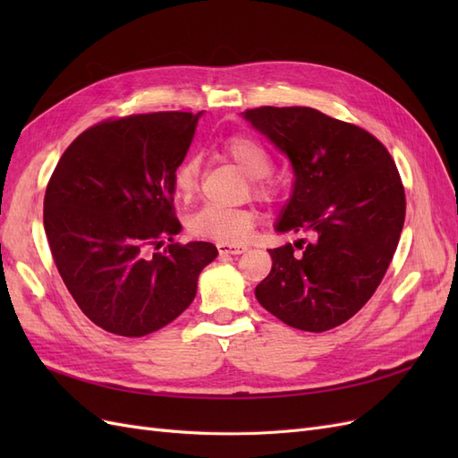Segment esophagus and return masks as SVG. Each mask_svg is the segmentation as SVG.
Returning <instances> with one entry per match:
<instances>
[{"instance_id": "obj_1", "label": "esophagus", "mask_w": 458, "mask_h": 458, "mask_svg": "<svg viewBox=\"0 0 458 458\" xmlns=\"http://www.w3.org/2000/svg\"><path fill=\"white\" fill-rule=\"evenodd\" d=\"M217 250L219 254H231V256H237V254H244L248 248L244 244H231V242H219L217 244Z\"/></svg>"}]
</instances>
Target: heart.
<instances>
[{
  "label": "heart",
  "mask_w": 458,
  "mask_h": 458,
  "mask_svg": "<svg viewBox=\"0 0 458 458\" xmlns=\"http://www.w3.org/2000/svg\"><path fill=\"white\" fill-rule=\"evenodd\" d=\"M221 150L248 177L254 179V189L258 192H261V195L271 192V183L263 179V175H267L271 168V157L263 145H259L252 137L233 135L224 141ZM199 172L200 165L195 157H189L177 165L174 174V191L179 199L192 197V192L199 187ZM254 217V212L248 210V208H224L208 204L189 216L187 227L195 237L234 244L241 242L248 231L252 229Z\"/></svg>",
  "instance_id": "b5f03b06"
}]
</instances>
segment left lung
<instances>
[{"label":"left lung","mask_w":458,"mask_h":458,"mask_svg":"<svg viewBox=\"0 0 458 458\" xmlns=\"http://www.w3.org/2000/svg\"><path fill=\"white\" fill-rule=\"evenodd\" d=\"M293 165L294 183L275 221L298 237L269 250L256 298L288 327L325 332L361 310L390 266L405 221L395 162L369 131L310 106L241 113Z\"/></svg>","instance_id":"1"}]
</instances>
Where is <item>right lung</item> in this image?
Segmentation results:
<instances>
[{"mask_svg": "<svg viewBox=\"0 0 458 458\" xmlns=\"http://www.w3.org/2000/svg\"><path fill=\"white\" fill-rule=\"evenodd\" d=\"M202 116L152 113L97 123L55 168L44 200L51 254L78 308L113 335L170 325L197 296L212 242H174V174ZM170 240L165 247L163 242ZM163 245L162 253L151 248Z\"/></svg>", "mask_w": 458, "mask_h": 458, "instance_id": "add662e5", "label": "right lung"}]
</instances>
